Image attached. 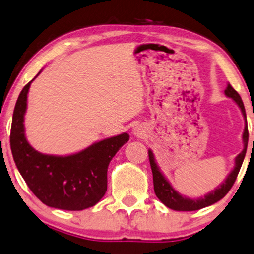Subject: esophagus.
<instances>
[{
	"label": "esophagus",
	"mask_w": 254,
	"mask_h": 254,
	"mask_svg": "<svg viewBox=\"0 0 254 254\" xmlns=\"http://www.w3.org/2000/svg\"><path fill=\"white\" fill-rule=\"evenodd\" d=\"M134 134H135L136 136H141L142 134H143V132H142V129H140V128L135 127V128H134Z\"/></svg>",
	"instance_id": "obj_1"
}]
</instances>
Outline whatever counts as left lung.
<instances>
[{
	"instance_id": "8db88e82",
	"label": "left lung",
	"mask_w": 254,
	"mask_h": 254,
	"mask_svg": "<svg viewBox=\"0 0 254 254\" xmlns=\"http://www.w3.org/2000/svg\"><path fill=\"white\" fill-rule=\"evenodd\" d=\"M225 95L234 100V102L239 106V108L242 109V113L244 118L246 119V113L245 107H244L243 100L240 98V95L238 94L236 89L231 86L230 83L227 84L226 89H225ZM243 141H244V149L242 153H239L236 158V166L228 174L226 180L224 181L220 186H218V189H215L212 192L206 194L203 198L199 199H190L186 196H183L180 193H178L173 187L171 186V184L168 183L167 179L164 177V174L161 173L159 170L158 165H156L154 154L149 149L148 156H149V164H151L152 173H153V184H154V192L155 195L158 196V199L164 203L165 206H167L168 208L174 209V211H196V209H201L203 207H207L219 201L220 199H223L225 195L228 193V190H231V187L233 186L234 181H236L238 173H239L240 167H242L244 158H245L246 149H247V142H249V129H247V122L245 125V129L243 133Z\"/></svg>"
}]
</instances>
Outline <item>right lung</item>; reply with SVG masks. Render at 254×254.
Instances as JSON below:
<instances>
[{
    "mask_svg": "<svg viewBox=\"0 0 254 254\" xmlns=\"http://www.w3.org/2000/svg\"><path fill=\"white\" fill-rule=\"evenodd\" d=\"M31 81L21 90L12 114L10 148L17 170L31 192L49 207L65 211L92 207L105 195L109 162L129 135L108 137L67 156L35 151L27 141L23 125Z\"/></svg>",
    "mask_w": 254,
    "mask_h": 254,
    "instance_id": "1",
    "label": "right lung"
}]
</instances>
